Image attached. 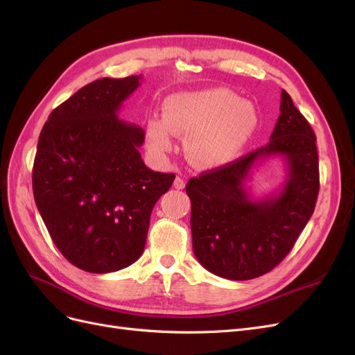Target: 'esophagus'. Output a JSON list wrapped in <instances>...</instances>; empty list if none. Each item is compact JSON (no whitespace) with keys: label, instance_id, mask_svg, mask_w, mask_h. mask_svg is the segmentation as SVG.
I'll use <instances>...</instances> for the list:
<instances>
[{"label":"esophagus","instance_id":"obj_1","mask_svg":"<svg viewBox=\"0 0 355 355\" xmlns=\"http://www.w3.org/2000/svg\"><path fill=\"white\" fill-rule=\"evenodd\" d=\"M173 187H175L176 189H184V188H185V180L182 179L180 176H178V178L175 179V182H173Z\"/></svg>","mask_w":355,"mask_h":355}]
</instances>
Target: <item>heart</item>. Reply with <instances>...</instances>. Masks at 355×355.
Instances as JSON below:
<instances>
[{"mask_svg":"<svg viewBox=\"0 0 355 355\" xmlns=\"http://www.w3.org/2000/svg\"><path fill=\"white\" fill-rule=\"evenodd\" d=\"M163 110L164 116L146 121L149 149L155 155H166L175 148L176 135L187 136L185 154L200 168L231 164L259 125L253 103L222 87L171 94Z\"/></svg>","mask_w":355,"mask_h":355,"instance_id":"heart-1","label":"heart"}]
</instances>
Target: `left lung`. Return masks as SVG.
Instances as JSON below:
<instances>
[{"label":"left lung","instance_id":"obj_1","mask_svg":"<svg viewBox=\"0 0 355 355\" xmlns=\"http://www.w3.org/2000/svg\"><path fill=\"white\" fill-rule=\"evenodd\" d=\"M315 142L309 123L282 90L280 116L270 142L188 180L192 249L207 271L228 280H252L274 270L288 254L315 209ZM270 156L285 159V185L274 195L253 199L245 182L254 166Z\"/></svg>","mask_w":355,"mask_h":355}]
</instances>
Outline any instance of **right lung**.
<instances>
[{
  "label": "right lung",
  "instance_id": "1",
  "mask_svg": "<svg viewBox=\"0 0 355 355\" xmlns=\"http://www.w3.org/2000/svg\"><path fill=\"white\" fill-rule=\"evenodd\" d=\"M142 75L84 85L49 115L32 170L53 243L83 271H120L142 256L151 211L175 180L148 168L145 132L118 116Z\"/></svg>",
  "mask_w": 355,
  "mask_h": 355
}]
</instances>
